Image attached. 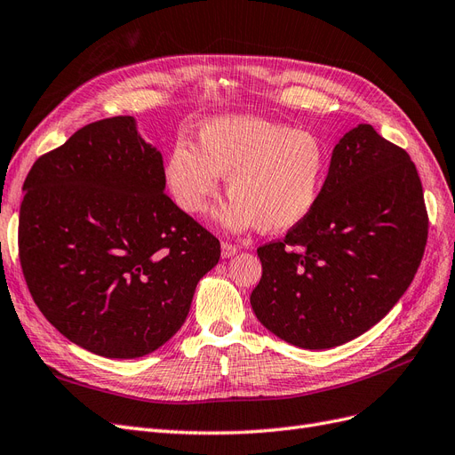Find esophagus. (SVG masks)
Returning <instances> with one entry per match:
<instances>
[{"instance_id": "obj_1", "label": "esophagus", "mask_w": 455, "mask_h": 455, "mask_svg": "<svg viewBox=\"0 0 455 455\" xmlns=\"http://www.w3.org/2000/svg\"><path fill=\"white\" fill-rule=\"evenodd\" d=\"M240 251V245H234V243H230V242H223L221 243V255H223V259H230V257H234Z\"/></svg>"}]
</instances>
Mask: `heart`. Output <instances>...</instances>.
Returning <instances> with one entry per match:
<instances>
[{"instance_id": "b5f03b06", "label": "heart", "mask_w": 455, "mask_h": 455, "mask_svg": "<svg viewBox=\"0 0 455 455\" xmlns=\"http://www.w3.org/2000/svg\"><path fill=\"white\" fill-rule=\"evenodd\" d=\"M200 148L180 141L166 163L178 206L202 215L227 175L230 202L219 213L230 230L280 232L312 213L327 181L329 158L319 138L259 116H215L200 128Z\"/></svg>"}]
</instances>
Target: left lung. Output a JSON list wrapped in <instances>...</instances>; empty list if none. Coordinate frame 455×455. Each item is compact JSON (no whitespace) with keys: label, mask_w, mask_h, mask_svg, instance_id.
<instances>
[{"label":"left lung","mask_w":455,"mask_h":455,"mask_svg":"<svg viewBox=\"0 0 455 455\" xmlns=\"http://www.w3.org/2000/svg\"><path fill=\"white\" fill-rule=\"evenodd\" d=\"M429 217L408 153L359 124L336 143L323 193L283 240L257 249V319L282 340L327 349L376 325L412 283Z\"/></svg>","instance_id":"8db88e82"}]
</instances>
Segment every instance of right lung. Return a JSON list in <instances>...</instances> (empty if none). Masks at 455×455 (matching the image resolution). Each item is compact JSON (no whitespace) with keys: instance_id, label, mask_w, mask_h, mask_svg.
Segmentation results:
<instances>
[{"instance_id":"add662e5","label":"right lung","mask_w":455,"mask_h":455,"mask_svg":"<svg viewBox=\"0 0 455 455\" xmlns=\"http://www.w3.org/2000/svg\"><path fill=\"white\" fill-rule=\"evenodd\" d=\"M164 187L163 155L132 116L83 126L24 181L26 285L41 314L96 355L134 359L168 342L221 257L219 240Z\"/></svg>"}]
</instances>
